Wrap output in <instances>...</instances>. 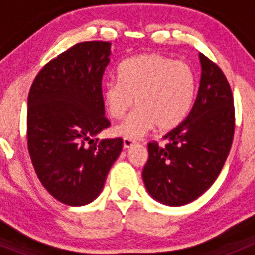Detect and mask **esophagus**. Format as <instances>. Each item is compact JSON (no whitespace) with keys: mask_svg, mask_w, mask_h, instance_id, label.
Wrapping results in <instances>:
<instances>
[{"mask_svg":"<svg viewBox=\"0 0 255 255\" xmlns=\"http://www.w3.org/2000/svg\"><path fill=\"white\" fill-rule=\"evenodd\" d=\"M123 144H124V148H125V149H128V148H130V147H132V145H134V140L125 138V139H124Z\"/></svg>","mask_w":255,"mask_h":255,"instance_id":"1","label":"esophagus"}]
</instances>
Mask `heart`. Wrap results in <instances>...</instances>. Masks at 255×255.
Here are the masks:
<instances>
[{"instance_id":"heart-1","label":"heart","mask_w":255,"mask_h":255,"mask_svg":"<svg viewBox=\"0 0 255 255\" xmlns=\"http://www.w3.org/2000/svg\"><path fill=\"white\" fill-rule=\"evenodd\" d=\"M197 93V78L190 65L158 53L124 61L119 79L103 87V102L110 116L120 119L135 103L138 107L114 128V134L139 139L157 125L176 128L190 111Z\"/></svg>"}]
</instances>
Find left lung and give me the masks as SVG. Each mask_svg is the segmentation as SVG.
<instances>
[{"label":"left lung","instance_id":"left-lung-1","mask_svg":"<svg viewBox=\"0 0 255 255\" xmlns=\"http://www.w3.org/2000/svg\"><path fill=\"white\" fill-rule=\"evenodd\" d=\"M202 75L186 119L164 135L166 144H148L143 181L150 197L171 207L188 204L216 181L229 155L235 130L233 92L222 70L199 53Z\"/></svg>","mask_w":255,"mask_h":255}]
</instances>
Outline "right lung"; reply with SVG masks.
Segmentation results:
<instances>
[{
    "label": "right lung",
    "mask_w": 255,
    "mask_h": 255,
    "mask_svg": "<svg viewBox=\"0 0 255 255\" xmlns=\"http://www.w3.org/2000/svg\"><path fill=\"white\" fill-rule=\"evenodd\" d=\"M110 42H82L40 70L28 96L26 134L31 163L49 194L85 206L102 191L123 139H96L110 126L102 76Z\"/></svg>",
    "instance_id": "1"
}]
</instances>
